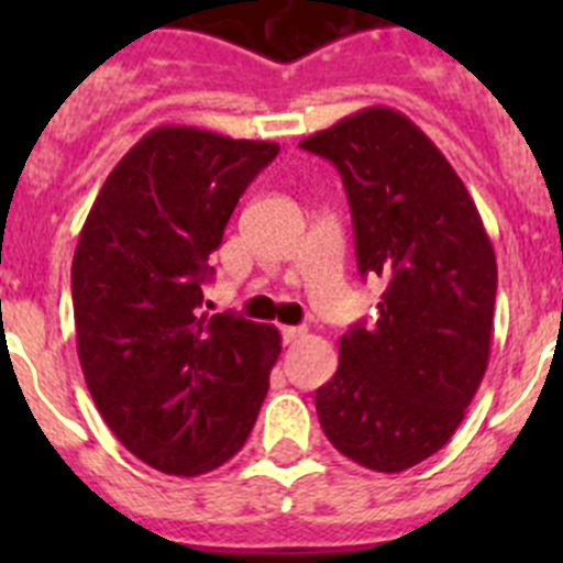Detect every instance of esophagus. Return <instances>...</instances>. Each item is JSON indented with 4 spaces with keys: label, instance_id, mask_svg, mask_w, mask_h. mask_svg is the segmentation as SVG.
I'll return each mask as SVG.
<instances>
[{
    "label": "esophagus",
    "instance_id": "34e87169",
    "mask_svg": "<svg viewBox=\"0 0 563 563\" xmlns=\"http://www.w3.org/2000/svg\"><path fill=\"white\" fill-rule=\"evenodd\" d=\"M305 327H282V338H285V343H296L305 338Z\"/></svg>",
    "mask_w": 563,
    "mask_h": 563
}]
</instances>
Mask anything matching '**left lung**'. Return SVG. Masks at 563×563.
Listing matches in <instances>:
<instances>
[{"label": "left lung", "mask_w": 563, "mask_h": 563, "mask_svg": "<svg viewBox=\"0 0 563 563\" xmlns=\"http://www.w3.org/2000/svg\"><path fill=\"white\" fill-rule=\"evenodd\" d=\"M301 148L341 174L361 276L386 278L375 324L341 338L318 420L343 456L400 474L454 437L485 377L494 245L445 154L397 109H361Z\"/></svg>", "instance_id": "8db88e82"}]
</instances>
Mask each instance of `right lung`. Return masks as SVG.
Segmentation results:
<instances>
[{
  "label": "right lung",
  "mask_w": 563,
  "mask_h": 563,
  "mask_svg": "<svg viewBox=\"0 0 563 563\" xmlns=\"http://www.w3.org/2000/svg\"><path fill=\"white\" fill-rule=\"evenodd\" d=\"M276 143L157 126L112 168L78 236L84 380L109 431L163 474L200 476L251 434L282 352L276 327L202 312L208 258Z\"/></svg>",
  "instance_id": "add662e5"
}]
</instances>
